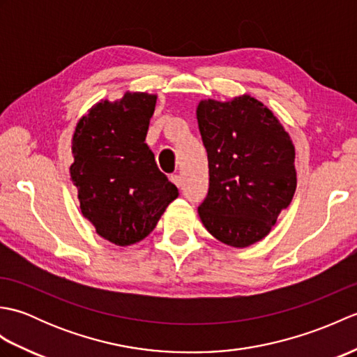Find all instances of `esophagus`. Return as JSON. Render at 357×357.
Listing matches in <instances>:
<instances>
[{
    "mask_svg": "<svg viewBox=\"0 0 357 357\" xmlns=\"http://www.w3.org/2000/svg\"><path fill=\"white\" fill-rule=\"evenodd\" d=\"M170 181H172V183H173L174 185H176V187H181V185H183V179H181L179 174H172V176H170Z\"/></svg>",
    "mask_w": 357,
    "mask_h": 357,
    "instance_id": "obj_1",
    "label": "esophagus"
}]
</instances>
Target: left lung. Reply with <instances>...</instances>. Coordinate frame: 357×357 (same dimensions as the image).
Wrapping results in <instances>:
<instances>
[{
	"instance_id": "left-lung-1",
	"label": "left lung",
	"mask_w": 357,
	"mask_h": 357,
	"mask_svg": "<svg viewBox=\"0 0 357 357\" xmlns=\"http://www.w3.org/2000/svg\"><path fill=\"white\" fill-rule=\"evenodd\" d=\"M196 115L210 176L201 221L227 245H252L293 199V142L271 110L248 95L201 101Z\"/></svg>"
}]
</instances>
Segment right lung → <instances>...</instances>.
<instances>
[{
  "mask_svg": "<svg viewBox=\"0 0 357 357\" xmlns=\"http://www.w3.org/2000/svg\"><path fill=\"white\" fill-rule=\"evenodd\" d=\"M155 104L156 96L147 93L98 102L73 135L70 176L82 215L100 236L121 247L151 233L179 195L146 144Z\"/></svg>",
  "mask_w": 357,
  "mask_h": 357,
  "instance_id": "1",
  "label": "right lung"
}]
</instances>
